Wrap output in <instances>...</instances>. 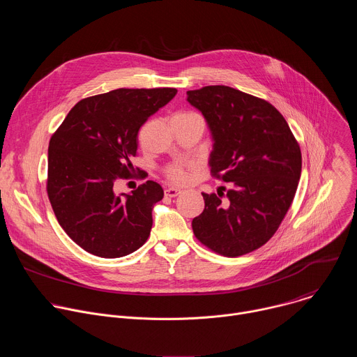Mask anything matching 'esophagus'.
<instances>
[{
    "instance_id": "obj_1",
    "label": "esophagus",
    "mask_w": 357,
    "mask_h": 357,
    "mask_svg": "<svg viewBox=\"0 0 357 357\" xmlns=\"http://www.w3.org/2000/svg\"><path fill=\"white\" fill-rule=\"evenodd\" d=\"M179 193H181V189H178V188L165 189V196H168V197H176Z\"/></svg>"
}]
</instances>
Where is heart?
I'll return each instance as SVG.
<instances>
[{"label":"heart","mask_w":357,"mask_h":357,"mask_svg":"<svg viewBox=\"0 0 357 357\" xmlns=\"http://www.w3.org/2000/svg\"><path fill=\"white\" fill-rule=\"evenodd\" d=\"M165 176L172 183H188L192 179L193 165L189 162H178L165 168Z\"/></svg>","instance_id":"obj_1"}]
</instances>
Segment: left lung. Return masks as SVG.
I'll use <instances>...</instances> for the list:
<instances>
[{"mask_svg": "<svg viewBox=\"0 0 357 357\" xmlns=\"http://www.w3.org/2000/svg\"><path fill=\"white\" fill-rule=\"evenodd\" d=\"M213 137L212 176L230 189L202 193L205 209L192 220L196 238L226 257L266 244L294 200L302 157L282 114L268 101L229 86L186 91Z\"/></svg>", "mask_w": 357, "mask_h": 357, "instance_id": "8db88e82", "label": "left lung"}]
</instances>
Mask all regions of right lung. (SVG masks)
Segmentation results:
<instances>
[{
    "label": "right lung",
    "mask_w": 357,
    "mask_h": 357,
    "mask_svg": "<svg viewBox=\"0 0 357 357\" xmlns=\"http://www.w3.org/2000/svg\"><path fill=\"white\" fill-rule=\"evenodd\" d=\"M176 91L117 89L83 98L50 138V205L66 234L87 252L117 259L146 241L152 208L164 197L161 185L146 181L130 195H116L113 188L134 169L141 126Z\"/></svg>",
    "instance_id": "add662e5"
}]
</instances>
